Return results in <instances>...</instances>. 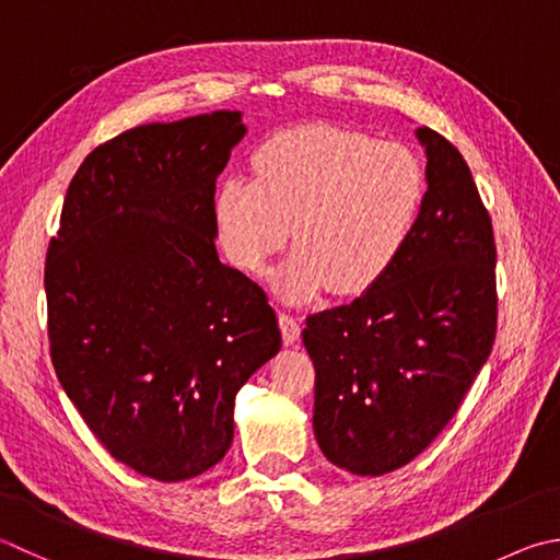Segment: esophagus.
I'll list each match as a JSON object with an SVG mask.
<instances>
[{"mask_svg": "<svg viewBox=\"0 0 560 560\" xmlns=\"http://www.w3.org/2000/svg\"><path fill=\"white\" fill-rule=\"evenodd\" d=\"M279 328H281V338L283 345H296L301 338V325L293 318L291 313H279Z\"/></svg>", "mask_w": 560, "mask_h": 560, "instance_id": "obj_1", "label": "esophagus"}]
</instances>
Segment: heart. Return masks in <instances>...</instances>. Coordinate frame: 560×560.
I'll use <instances>...</instances> for the list:
<instances>
[{"mask_svg": "<svg viewBox=\"0 0 560 560\" xmlns=\"http://www.w3.org/2000/svg\"><path fill=\"white\" fill-rule=\"evenodd\" d=\"M423 168L409 149L362 131L301 125L254 154V178L230 174L212 198L222 252L257 273L296 242L271 289L311 303L325 289L354 296L372 289L399 257L423 202Z\"/></svg>", "mask_w": 560, "mask_h": 560, "instance_id": "1", "label": "heart"}]
</instances>
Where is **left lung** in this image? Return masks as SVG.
Instances as JSON below:
<instances>
[{
	"mask_svg": "<svg viewBox=\"0 0 560 560\" xmlns=\"http://www.w3.org/2000/svg\"><path fill=\"white\" fill-rule=\"evenodd\" d=\"M425 192L392 269L350 306L315 313L313 431L352 475L411 463L448 423L490 358L497 328L494 237L465 159L429 127Z\"/></svg>",
	"mask_w": 560,
	"mask_h": 560,
	"instance_id": "1",
	"label": "left lung"
}]
</instances>
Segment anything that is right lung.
I'll use <instances>...</instances> for the list:
<instances>
[{
  "mask_svg": "<svg viewBox=\"0 0 560 560\" xmlns=\"http://www.w3.org/2000/svg\"><path fill=\"white\" fill-rule=\"evenodd\" d=\"M242 112L125 131L88 154L46 257L50 360L115 460L161 482L218 465L235 396L281 350L267 293L218 257L215 180Z\"/></svg>",
  "mask_w": 560,
  "mask_h": 560,
  "instance_id": "right-lung-1",
  "label": "right lung"
}]
</instances>
